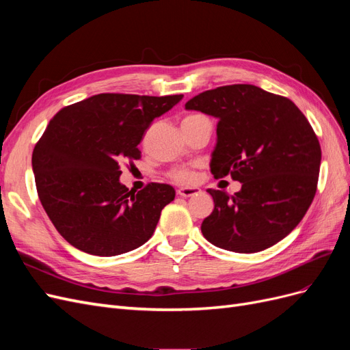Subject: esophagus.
Wrapping results in <instances>:
<instances>
[{
    "label": "esophagus",
    "instance_id": "34e87169",
    "mask_svg": "<svg viewBox=\"0 0 350 350\" xmlns=\"http://www.w3.org/2000/svg\"><path fill=\"white\" fill-rule=\"evenodd\" d=\"M201 189L197 188V187H181L176 189V194L179 197H193V196H197L200 194Z\"/></svg>",
    "mask_w": 350,
    "mask_h": 350
}]
</instances>
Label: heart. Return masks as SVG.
I'll return each mask as SVG.
<instances>
[{
    "instance_id": "1",
    "label": "heart",
    "mask_w": 350,
    "mask_h": 350,
    "mask_svg": "<svg viewBox=\"0 0 350 350\" xmlns=\"http://www.w3.org/2000/svg\"><path fill=\"white\" fill-rule=\"evenodd\" d=\"M196 116H200V115H188L184 118L185 120H193L196 118ZM171 176L175 179V181H179V183H189L193 181L194 179V172L188 171V169H176V171L171 172Z\"/></svg>"
}]
</instances>
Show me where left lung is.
<instances>
[{
	"label": "left lung",
	"mask_w": 350,
	"mask_h": 350,
	"mask_svg": "<svg viewBox=\"0 0 350 350\" xmlns=\"http://www.w3.org/2000/svg\"><path fill=\"white\" fill-rule=\"evenodd\" d=\"M185 109L217 120L210 171L242 184L234 196L207 189L215 208L201 224L204 238L252 254L288 237L311 206L320 174L321 147L305 115L288 98L252 84L206 90Z\"/></svg>",
	"instance_id": "8db88e82"
}]
</instances>
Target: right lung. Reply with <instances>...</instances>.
I'll list each match as a JSON object with an SVG mask.
<instances>
[{
    "label": "right lung",
    "instance_id": "1",
    "mask_svg": "<svg viewBox=\"0 0 350 350\" xmlns=\"http://www.w3.org/2000/svg\"><path fill=\"white\" fill-rule=\"evenodd\" d=\"M183 98L100 93L62 108L49 121L31 167L42 206L72 247L113 257L152 238L175 189L152 183L130 191L120 181L121 163L142 157L144 131Z\"/></svg>",
    "mask_w": 350,
    "mask_h": 350
}]
</instances>
